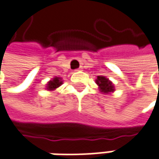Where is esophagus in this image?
<instances>
[{
    "label": "esophagus",
    "instance_id": "34e87169",
    "mask_svg": "<svg viewBox=\"0 0 159 159\" xmlns=\"http://www.w3.org/2000/svg\"><path fill=\"white\" fill-rule=\"evenodd\" d=\"M82 69H83V67H80V68H78V69H76L75 71H76V72H78V71H81Z\"/></svg>",
    "mask_w": 159,
    "mask_h": 159
}]
</instances>
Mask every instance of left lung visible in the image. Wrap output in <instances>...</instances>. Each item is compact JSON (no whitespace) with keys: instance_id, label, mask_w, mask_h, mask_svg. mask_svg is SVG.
<instances>
[{"instance_id":"1","label":"left lung","mask_w":159,"mask_h":159,"mask_svg":"<svg viewBox=\"0 0 159 159\" xmlns=\"http://www.w3.org/2000/svg\"><path fill=\"white\" fill-rule=\"evenodd\" d=\"M95 84L98 85L99 91L103 94H108L115 92L114 84L104 75H98L95 79Z\"/></svg>"}]
</instances>
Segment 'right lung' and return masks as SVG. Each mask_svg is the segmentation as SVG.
Wrapping results in <instances>:
<instances>
[{
  "label": "right lung",
  "mask_w": 159,
  "mask_h": 159,
  "mask_svg": "<svg viewBox=\"0 0 159 159\" xmlns=\"http://www.w3.org/2000/svg\"><path fill=\"white\" fill-rule=\"evenodd\" d=\"M63 80L61 77H57V76H54L52 80H50L47 84H46V87L45 89L47 91H54L56 90L59 86H61L63 84Z\"/></svg>",
  "instance_id": "add662e5"
}]
</instances>
